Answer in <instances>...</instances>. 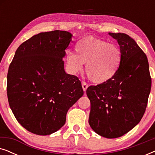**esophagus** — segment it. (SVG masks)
<instances>
[{"label": "esophagus", "mask_w": 155, "mask_h": 155, "mask_svg": "<svg viewBox=\"0 0 155 155\" xmlns=\"http://www.w3.org/2000/svg\"><path fill=\"white\" fill-rule=\"evenodd\" d=\"M82 89H83V90H84V92H85L86 91V90L87 89V87H88V84L86 83L85 82H82Z\"/></svg>", "instance_id": "34e87169"}]
</instances>
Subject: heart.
Wrapping results in <instances>:
<instances>
[{
    "mask_svg": "<svg viewBox=\"0 0 155 155\" xmlns=\"http://www.w3.org/2000/svg\"><path fill=\"white\" fill-rule=\"evenodd\" d=\"M75 54H67L68 63L73 73L85 71L89 79L97 84L105 83L117 73L121 63V52L117 46L95 38L84 37L76 44Z\"/></svg>",
    "mask_w": 155,
    "mask_h": 155,
    "instance_id": "b5f03b06",
    "label": "heart"
}]
</instances>
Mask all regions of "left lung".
Here are the masks:
<instances>
[{"label":"left lung","instance_id":"8db88e82","mask_svg":"<svg viewBox=\"0 0 155 155\" xmlns=\"http://www.w3.org/2000/svg\"><path fill=\"white\" fill-rule=\"evenodd\" d=\"M117 40L121 63L115 76L105 83L87 89L90 100L89 124L107 138L129 132L145 114L152 80L147 56L135 40L124 33H109Z\"/></svg>","mask_w":155,"mask_h":155}]
</instances>
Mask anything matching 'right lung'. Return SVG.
Wrapping results in <instances>:
<instances>
[{"label": "right lung", "instance_id": "add662e5", "mask_svg": "<svg viewBox=\"0 0 155 155\" xmlns=\"http://www.w3.org/2000/svg\"><path fill=\"white\" fill-rule=\"evenodd\" d=\"M71 41L68 31L41 32L19 46L10 64V107L21 126L34 134L58 130L68 109L84 94L77 76L64 71L63 58Z\"/></svg>", "mask_w": 155, "mask_h": 155}]
</instances>
